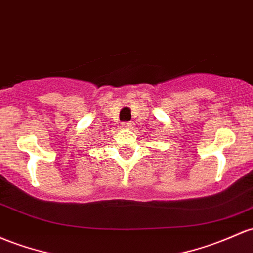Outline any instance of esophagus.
I'll use <instances>...</instances> for the list:
<instances>
[{
    "instance_id": "34e87169",
    "label": "esophagus",
    "mask_w": 253,
    "mask_h": 253,
    "mask_svg": "<svg viewBox=\"0 0 253 253\" xmlns=\"http://www.w3.org/2000/svg\"><path fill=\"white\" fill-rule=\"evenodd\" d=\"M122 127H124V128H131L132 124L131 122H122Z\"/></svg>"
}]
</instances>
